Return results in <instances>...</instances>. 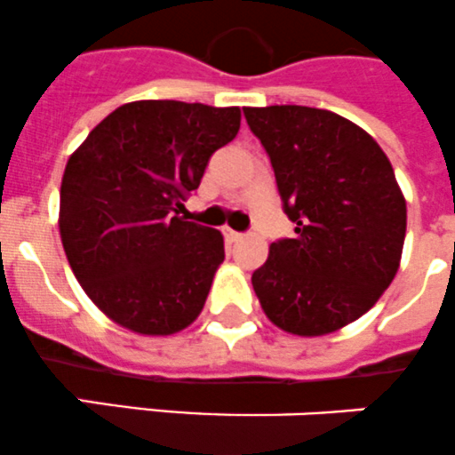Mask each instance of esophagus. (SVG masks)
<instances>
[{"mask_svg":"<svg viewBox=\"0 0 455 455\" xmlns=\"http://www.w3.org/2000/svg\"><path fill=\"white\" fill-rule=\"evenodd\" d=\"M224 237H227L228 242H237V240H242V233L240 231H233V228H224Z\"/></svg>","mask_w":455,"mask_h":455,"instance_id":"1","label":"esophagus"}]
</instances>
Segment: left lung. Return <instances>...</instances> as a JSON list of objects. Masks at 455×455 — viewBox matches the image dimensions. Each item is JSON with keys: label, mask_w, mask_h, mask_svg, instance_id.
I'll list each match as a JSON object with an SVG mask.
<instances>
[{"label": "left lung", "mask_w": 455, "mask_h": 455, "mask_svg": "<svg viewBox=\"0 0 455 455\" xmlns=\"http://www.w3.org/2000/svg\"><path fill=\"white\" fill-rule=\"evenodd\" d=\"M271 157L295 237L268 246L253 273L268 320L293 335L333 333L358 320L395 277L407 202L376 140L331 110L244 108Z\"/></svg>", "instance_id": "8db88e82"}]
</instances>
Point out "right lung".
Returning a JSON list of instances; mask_svg holds the SVG:
<instances>
[{
	"mask_svg": "<svg viewBox=\"0 0 455 455\" xmlns=\"http://www.w3.org/2000/svg\"><path fill=\"white\" fill-rule=\"evenodd\" d=\"M240 117L237 106L131 101L68 157L61 244L82 289L113 322L171 335L200 315L224 237L178 213L211 156L237 135Z\"/></svg>",
	"mask_w": 455,
	"mask_h": 455,
	"instance_id": "1",
	"label": "right lung"
}]
</instances>
